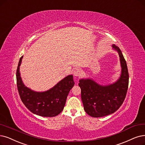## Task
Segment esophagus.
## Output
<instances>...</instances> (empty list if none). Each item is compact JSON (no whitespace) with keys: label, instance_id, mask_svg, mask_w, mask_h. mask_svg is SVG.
Segmentation results:
<instances>
[{"label":"esophagus","instance_id":"34e87169","mask_svg":"<svg viewBox=\"0 0 145 145\" xmlns=\"http://www.w3.org/2000/svg\"><path fill=\"white\" fill-rule=\"evenodd\" d=\"M73 74L75 76L80 77L82 74V70L80 68H75L73 71Z\"/></svg>","mask_w":145,"mask_h":145}]
</instances>
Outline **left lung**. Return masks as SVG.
Instances as JSON below:
<instances>
[{
  "mask_svg": "<svg viewBox=\"0 0 145 145\" xmlns=\"http://www.w3.org/2000/svg\"><path fill=\"white\" fill-rule=\"evenodd\" d=\"M112 47L118 52L122 68L117 82L102 86L90 79L79 81L84 111L93 117H102L117 111L123 104L128 90L129 75L126 61L118 46L114 44Z\"/></svg>",
  "mask_w": 145,
  "mask_h": 145,
  "instance_id": "obj_1",
  "label": "left lung"
}]
</instances>
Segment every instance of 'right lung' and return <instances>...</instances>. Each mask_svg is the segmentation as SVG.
Masks as SVG:
<instances>
[{"label":"right lung","mask_w":145,"mask_h":145,"mask_svg":"<svg viewBox=\"0 0 145 145\" xmlns=\"http://www.w3.org/2000/svg\"><path fill=\"white\" fill-rule=\"evenodd\" d=\"M22 57H20L16 72L17 88L22 103L34 114L42 117L56 116L62 111L69 92L75 84L73 76L66 77L48 91H34L24 85L20 77Z\"/></svg>","instance_id":"add662e5"}]
</instances>
